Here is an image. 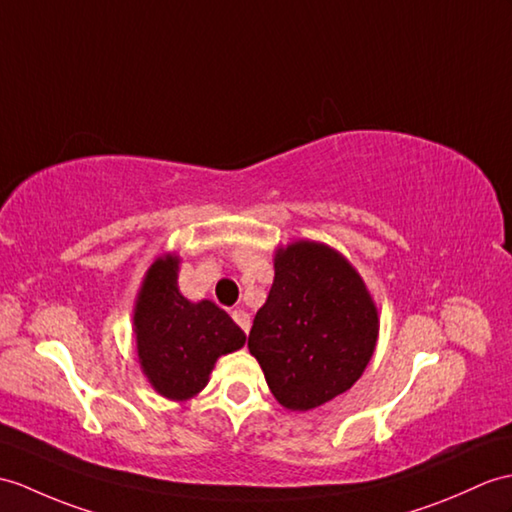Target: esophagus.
<instances>
[{
	"instance_id": "34e87169",
	"label": "esophagus",
	"mask_w": 512,
	"mask_h": 512,
	"mask_svg": "<svg viewBox=\"0 0 512 512\" xmlns=\"http://www.w3.org/2000/svg\"><path fill=\"white\" fill-rule=\"evenodd\" d=\"M231 316L235 320V325L240 327L244 334H248V329H251V316H248V312H244V310H240V307H237V310L231 312Z\"/></svg>"
}]
</instances>
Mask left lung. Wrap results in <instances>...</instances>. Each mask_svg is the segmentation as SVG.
I'll return each mask as SVG.
<instances>
[{
    "label": "left lung",
    "mask_w": 512,
    "mask_h": 512,
    "mask_svg": "<svg viewBox=\"0 0 512 512\" xmlns=\"http://www.w3.org/2000/svg\"><path fill=\"white\" fill-rule=\"evenodd\" d=\"M377 329L371 294L349 261L325 244L296 242L277 251L248 349L281 406L312 410L358 382Z\"/></svg>",
    "instance_id": "1"
}]
</instances>
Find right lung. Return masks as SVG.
I'll list each match as a JSON object with an SVG mask.
<instances>
[{
  "label": "right lung",
  "mask_w": 512,
  "mask_h": 512,
  "mask_svg": "<svg viewBox=\"0 0 512 512\" xmlns=\"http://www.w3.org/2000/svg\"><path fill=\"white\" fill-rule=\"evenodd\" d=\"M176 270L172 255L150 266L135 307V334L154 390L183 401L207 386L216 360L242 349L246 336L216 303H189L178 292Z\"/></svg>",
  "instance_id": "obj_1"
}]
</instances>
